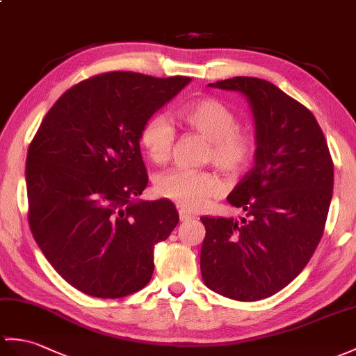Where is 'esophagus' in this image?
<instances>
[{
    "instance_id": "esophagus-1",
    "label": "esophagus",
    "mask_w": 356,
    "mask_h": 356,
    "mask_svg": "<svg viewBox=\"0 0 356 356\" xmlns=\"http://www.w3.org/2000/svg\"><path fill=\"white\" fill-rule=\"evenodd\" d=\"M179 217H180V221H188V220L194 218L193 213H191V212H188V211H185V209H180V211H179Z\"/></svg>"
}]
</instances>
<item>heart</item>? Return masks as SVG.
<instances>
[{
  "mask_svg": "<svg viewBox=\"0 0 356 356\" xmlns=\"http://www.w3.org/2000/svg\"><path fill=\"white\" fill-rule=\"evenodd\" d=\"M180 118L189 129L209 140L208 159L229 176L241 175L254 154V138L250 131L238 129V117L218 98H200L180 111ZM175 127L167 117L154 115L140 131V144L153 162L170 159L175 145ZM156 191L188 211H200L225 191V184L213 171L188 168L170 170L156 181Z\"/></svg>",
  "mask_w": 356,
  "mask_h": 356,
  "instance_id": "1",
  "label": "heart"
}]
</instances>
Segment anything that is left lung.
<instances>
[{
  "label": "left lung",
  "instance_id": "obj_1",
  "mask_svg": "<svg viewBox=\"0 0 356 356\" xmlns=\"http://www.w3.org/2000/svg\"><path fill=\"white\" fill-rule=\"evenodd\" d=\"M208 86L245 97L256 150L253 168L227 195L245 218H200L202 277L229 299L261 300L299 276L316 252L332 200L334 163L316 117L276 85L234 77Z\"/></svg>",
  "mask_w": 356,
  "mask_h": 356
}]
</instances>
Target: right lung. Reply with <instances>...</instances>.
<instances>
[{
  "mask_svg": "<svg viewBox=\"0 0 356 356\" xmlns=\"http://www.w3.org/2000/svg\"><path fill=\"white\" fill-rule=\"evenodd\" d=\"M191 79L115 71L80 81L54 103L26 163L29 222L40 250L79 291L120 299L150 282L154 245L179 222L148 184L140 131Z\"/></svg>",
  "mask_w": 356,
  "mask_h": 356,
  "instance_id": "add662e5",
  "label": "right lung"
}]
</instances>
